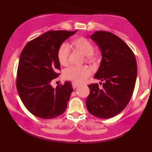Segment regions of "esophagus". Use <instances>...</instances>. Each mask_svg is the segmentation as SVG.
Masks as SVG:
<instances>
[{
  "mask_svg": "<svg viewBox=\"0 0 152 152\" xmlns=\"http://www.w3.org/2000/svg\"><path fill=\"white\" fill-rule=\"evenodd\" d=\"M78 86V84H77L76 83H74V82H73V83H72V87H73V88H74V89L77 88Z\"/></svg>",
  "mask_w": 152,
  "mask_h": 152,
  "instance_id": "obj_1",
  "label": "esophagus"
}]
</instances>
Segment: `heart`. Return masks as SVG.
I'll list each match as a JSON object with an SVG mask.
<instances>
[{
  "instance_id": "1",
  "label": "heart",
  "mask_w": 152,
  "mask_h": 152,
  "mask_svg": "<svg viewBox=\"0 0 152 152\" xmlns=\"http://www.w3.org/2000/svg\"><path fill=\"white\" fill-rule=\"evenodd\" d=\"M72 44L76 49L81 51L83 55L86 56V61L94 62L96 59V56L94 53V46L88 39L85 37H79L72 41ZM70 47L67 43H64L59 46L57 57L59 63L62 66H66L69 63ZM91 74V70L88 66H70L64 72V77L71 80L74 83H81Z\"/></svg>"
}]
</instances>
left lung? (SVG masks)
Returning a JSON list of instances; mask_svg holds the SVG:
<instances>
[{
	"mask_svg": "<svg viewBox=\"0 0 152 152\" xmlns=\"http://www.w3.org/2000/svg\"><path fill=\"white\" fill-rule=\"evenodd\" d=\"M89 37L102 52V62L94 78L104 81L88 85L86 104L96 117L109 118L125 109L133 94L137 76L135 56L126 43L112 33L98 31Z\"/></svg>",
	"mask_w": 152,
	"mask_h": 152,
	"instance_id": "left-lung-1",
	"label": "left lung"
}]
</instances>
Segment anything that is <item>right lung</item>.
<instances>
[{
  "mask_svg": "<svg viewBox=\"0 0 152 152\" xmlns=\"http://www.w3.org/2000/svg\"><path fill=\"white\" fill-rule=\"evenodd\" d=\"M76 31H50L29 41L23 49L17 71L16 88L24 106L37 117L50 119L66 111L73 91L65 81L54 88L50 82L59 76V46Z\"/></svg>",
  "mask_w": 152,
  "mask_h": 152,
  "instance_id": "add662e5",
  "label": "right lung"
}]
</instances>
